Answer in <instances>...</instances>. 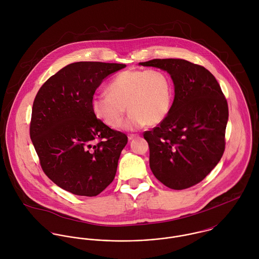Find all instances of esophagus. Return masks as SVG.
Listing matches in <instances>:
<instances>
[{
	"mask_svg": "<svg viewBox=\"0 0 259 259\" xmlns=\"http://www.w3.org/2000/svg\"><path fill=\"white\" fill-rule=\"evenodd\" d=\"M127 137H128V140H134V139L139 138V135H137V134H128Z\"/></svg>",
	"mask_w": 259,
	"mask_h": 259,
	"instance_id": "esophagus-1",
	"label": "esophagus"
}]
</instances>
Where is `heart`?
I'll list each match as a JSON object with an SVG mask.
<instances>
[{"instance_id":"b5f03b06","label":"heart","mask_w":259,"mask_h":259,"mask_svg":"<svg viewBox=\"0 0 259 259\" xmlns=\"http://www.w3.org/2000/svg\"><path fill=\"white\" fill-rule=\"evenodd\" d=\"M108 94L96 95L92 101L94 113L112 128L121 125L125 107L130 114L127 130L155 126L169 114L174 88L171 78L158 69L127 70L116 74L108 84Z\"/></svg>"}]
</instances>
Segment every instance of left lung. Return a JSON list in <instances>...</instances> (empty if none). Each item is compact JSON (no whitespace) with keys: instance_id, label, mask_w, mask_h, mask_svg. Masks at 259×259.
<instances>
[{"instance_id":"left-lung-1","label":"left lung","mask_w":259,"mask_h":259,"mask_svg":"<svg viewBox=\"0 0 259 259\" xmlns=\"http://www.w3.org/2000/svg\"><path fill=\"white\" fill-rule=\"evenodd\" d=\"M170 74L175 100L167 117L144 133L154 177L172 189L200 183L225 148L228 106L220 83L204 67L182 59L140 63Z\"/></svg>"}]
</instances>
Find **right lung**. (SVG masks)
<instances>
[{
    "label": "right lung",
    "instance_id": "add662e5",
    "mask_svg": "<svg viewBox=\"0 0 259 259\" xmlns=\"http://www.w3.org/2000/svg\"><path fill=\"white\" fill-rule=\"evenodd\" d=\"M123 64L77 62L38 90L30 137L46 176L75 195L96 196L114 179L127 137L96 116L92 101L102 81Z\"/></svg>",
    "mask_w": 259,
    "mask_h": 259
}]
</instances>
